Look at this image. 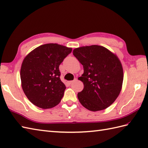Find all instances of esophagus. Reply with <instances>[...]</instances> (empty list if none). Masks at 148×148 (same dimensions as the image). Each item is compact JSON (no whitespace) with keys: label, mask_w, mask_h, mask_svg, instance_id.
<instances>
[{"label":"esophagus","mask_w":148,"mask_h":148,"mask_svg":"<svg viewBox=\"0 0 148 148\" xmlns=\"http://www.w3.org/2000/svg\"><path fill=\"white\" fill-rule=\"evenodd\" d=\"M76 79H74V80H73V81H68V83H69V84H71V83H73V82H74V81H76Z\"/></svg>","instance_id":"34e87169"}]
</instances>
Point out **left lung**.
I'll return each instance as SVG.
<instances>
[{
  "label": "left lung",
  "mask_w": 148,
  "mask_h": 148,
  "mask_svg": "<svg viewBox=\"0 0 148 148\" xmlns=\"http://www.w3.org/2000/svg\"><path fill=\"white\" fill-rule=\"evenodd\" d=\"M73 55L84 69L78 77L84 84L83 90L77 93L81 105L91 111L108 108L120 93L123 81L118 56L98 45L79 47L73 50Z\"/></svg>",
  "instance_id": "left-lung-1"
}]
</instances>
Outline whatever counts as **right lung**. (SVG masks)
I'll list each match as a JSON object with an SVG mask.
<instances>
[{
  "mask_svg": "<svg viewBox=\"0 0 148 148\" xmlns=\"http://www.w3.org/2000/svg\"><path fill=\"white\" fill-rule=\"evenodd\" d=\"M71 51V48L49 43L25 57L20 70L21 87L34 105L50 109L60 102L66 87L60 78L59 65Z\"/></svg>",
  "mask_w": 148,
  "mask_h": 148,
  "instance_id": "1",
  "label": "right lung"
}]
</instances>
